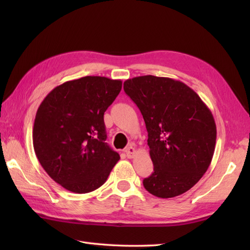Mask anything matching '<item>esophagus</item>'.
Returning <instances> with one entry per match:
<instances>
[{
  "mask_svg": "<svg viewBox=\"0 0 250 250\" xmlns=\"http://www.w3.org/2000/svg\"><path fill=\"white\" fill-rule=\"evenodd\" d=\"M135 152H136V150H135V147L134 146L130 145L129 147L125 148V155H126V157H128L129 159L133 158L134 155H135Z\"/></svg>",
  "mask_w": 250,
  "mask_h": 250,
  "instance_id": "34e87169",
  "label": "esophagus"
}]
</instances>
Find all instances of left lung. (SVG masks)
I'll return each instance as SVG.
<instances>
[{"label":"left lung","instance_id":"8db88e82","mask_svg":"<svg viewBox=\"0 0 250 250\" xmlns=\"http://www.w3.org/2000/svg\"><path fill=\"white\" fill-rule=\"evenodd\" d=\"M148 132L153 172L148 192L168 199L185 193L208 168L216 145L213 114L192 89L167 77L145 75L124 83Z\"/></svg>","mask_w":250,"mask_h":250}]
</instances>
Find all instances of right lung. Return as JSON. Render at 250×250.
Returning <instances> with one entry per match:
<instances>
[{
	"instance_id": "right-lung-1",
	"label": "right lung",
	"mask_w": 250,
	"mask_h": 250,
	"mask_svg": "<svg viewBox=\"0 0 250 250\" xmlns=\"http://www.w3.org/2000/svg\"><path fill=\"white\" fill-rule=\"evenodd\" d=\"M122 82L86 76L66 82L47 94L33 126L35 155L46 173L74 193L100 188L118 152L107 145L104 113L119 94Z\"/></svg>"
}]
</instances>
